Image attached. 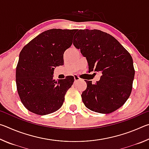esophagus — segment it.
<instances>
[{
	"label": "esophagus",
	"mask_w": 149,
	"mask_h": 149,
	"mask_svg": "<svg viewBox=\"0 0 149 149\" xmlns=\"http://www.w3.org/2000/svg\"><path fill=\"white\" fill-rule=\"evenodd\" d=\"M74 77V80H75V81H78L81 80L80 77H79V76H78L77 75H75Z\"/></svg>",
	"instance_id": "34e87169"
}]
</instances>
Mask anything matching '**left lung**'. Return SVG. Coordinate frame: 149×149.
<instances>
[{
  "instance_id": "obj_1",
  "label": "left lung",
  "mask_w": 149,
  "mask_h": 149,
  "mask_svg": "<svg viewBox=\"0 0 149 149\" xmlns=\"http://www.w3.org/2000/svg\"><path fill=\"white\" fill-rule=\"evenodd\" d=\"M74 45L86 57L90 72L102 74L99 81H87L83 102L89 110L110 114L130 97L135 75L132 57L112 35L98 29H77Z\"/></svg>"
}]
</instances>
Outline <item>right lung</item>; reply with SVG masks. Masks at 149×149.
I'll return each mask as SVG.
<instances>
[{"label": "right lung", "mask_w": 149, "mask_h": 149, "mask_svg": "<svg viewBox=\"0 0 149 149\" xmlns=\"http://www.w3.org/2000/svg\"><path fill=\"white\" fill-rule=\"evenodd\" d=\"M77 29H52L37 35L21 50L16 71L17 93L30 112L46 115L57 111L73 85L72 75L56 81L54 68L64 64V53Z\"/></svg>", "instance_id": "1"}]
</instances>
